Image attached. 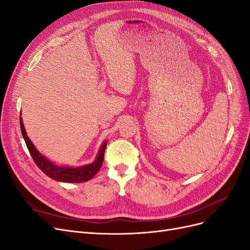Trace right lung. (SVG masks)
<instances>
[{
	"mask_svg": "<svg viewBox=\"0 0 250 250\" xmlns=\"http://www.w3.org/2000/svg\"><path fill=\"white\" fill-rule=\"evenodd\" d=\"M20 127H21V133H22L25 144L27 146V149L29 151L32 159H34L39 168L53 180L63 182V183H82V182L89 181L99 171L103 164L104 152L106 149L107 141H104L102 143L98 152V155H97L96 159L92 162V164L82 166V167H77L58 166L55 164V162L49 160L46 156L41 154L37 150L36 146L32 144L30 139L27 137L21 116H20Z\"/></svg>",
	"mask_w": 250,
	"mask_h": 250,
	"instance_id": "right-lung-1",
	"label": "right lung"
}]
</instances>
